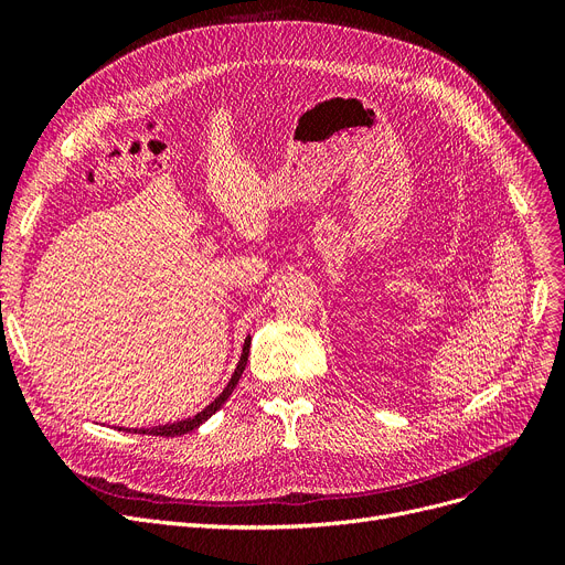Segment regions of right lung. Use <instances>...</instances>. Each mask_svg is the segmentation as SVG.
I'll return each mask as SVG.
<instances>
[{"instance_id": "right-lung-1", "label": "right lung", "mask_w": 565, "mask_h": 565, "mask_svg": "<svg viewBox=\"0 0 565 565\" xmlns=\"http://www.w3.org/2000/svg\"><path fill=\"white\" fill-rule=\"evenodd\" d=\"M249 345H252V339H247L245 341V348H243V358H241V362H237V369H235V373H233V377H231V382L226 384V390L211 403L207 405L203 412H199L196 417H192V419H185V422H175V424H167V426H156V428H143V430H135V433H141V435H160V437H175V435H185V433H190V430H194V428H199L207 417H211V414H215L224 403H226V398L233 394V390H235V384H237V380L243 377V371H245V366H247V358H249Z\"/></svg>"}]
</instances>
